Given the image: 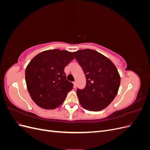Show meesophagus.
Returning a JSON list of instances; mask_svg holds the SVG:
<instances>
[{"label":"esophagus","instance_id":"1","mask_svg":"<svg viewBox=\"0 0 150 150\" xmlns=\"http://www.w3.org/2000/svg\"><path fill=\"white\" fill-rule=\"evenodd\" d=\"M73 84H74V88H76V83L75 82H73Z\"/></svg>","mask_w":150,"mask_h":150}]
</instances>
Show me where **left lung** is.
<instances>
[{
  "label": "left lung",
  "instance_id": "left-lung-1",
  "mask_svg": "<svg viewBox=\"0 0 150 150\" xmlns=\"http://www.w3.org/2000/svg\"><path fill=\"white\" fill-rule=\"evenodd\" d=\"M86 76L84 89H77L81 105L88 111H99L106 108L116 97L120 76L108 58L94 50L86 49L73 52Z\"/></svg>",
  "mask_w": 150,
  "mask_h": 150
}]
</instances>
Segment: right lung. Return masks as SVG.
<instances>
[{"instance_id": "obj_1", "label": "right lung", "mask_w": 150, "mask_h": 150, "mask_svg": "<svg viewBox=\"0 0 150 150\" xmlns=\"http://www.w3.org/2000/svg\"><path fill=\"white\" fill-rule=\"evenodd\" d=\"M74 59L73 53L52 49L35 56L26 67L25 82L33 101L46 110L64 102L73 84L66 79L64 67Z\"/></svg>"}]
</instances>
